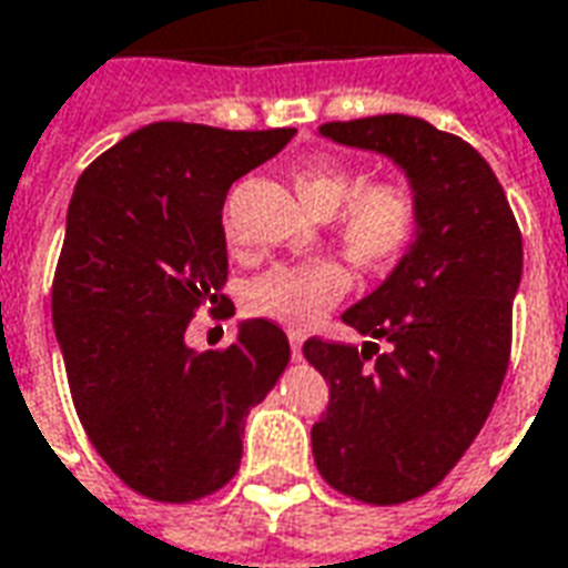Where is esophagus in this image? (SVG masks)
I'll use <instances>...</instances> for the list:
<instances>
[{
  "label": "esophagus",
  "mask_w": 568,
  "mask_h": 568,
  "mask_svg": "<svg viewBox=\"0 0 568 568\" xmlns=\"http://www.w3.org/2000/svg\"><path fill=\"white\" fill-rule=\"evenodd\" d=\"M288 344H292V356L301 358V344H304V332H288Z\"/></svg>",
  "instance_id": "1"
}]
</instances>
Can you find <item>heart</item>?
Masks as SVG:
<instances>
[{
	"mask_svg": "<svg viewBox=\"0 0 568 568\" xmlns=\"http://www.w3.org/2000/svg\"><path fill=\"white\" fill-rule=\"evenodd\" d=\"M297 197L310 212L334 219V234L362 271H383L405 255L419 227V197L402 179H377L362 185V175L337 158L320 154L292 173ZM353 288L341 261L313 258L273 267L248 285L246 307L258 320L285 328H310Z\"/></svg>",
	"mask_w": 568,
	"mask_h": 568,
	"instance_id": "heart-1",
	"label": "heart"
}]
</instances>
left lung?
<instances>
[{"mask_svg":"<svg viewBox=\"0 0 568 568\" xmlns=\"http://www.w3.org/2000/svg\"><path fill=\"white\" fill-rule=\"evenodd\" d=\"M320 133L393 158L419 197L405 258L344 313L368 344H304L332 386L313 426L320 475L358 501L398 505L438 487L487 423L511 358L524 240L496 173L459 136L410 115L332 121Z\"/></svg>","mask_w":568,"mask_h":568,"instance_id":"1","label":"left lung"}]
</instances>
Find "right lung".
Returning <instances> with one entry per match:
<instances>
[{"label":"right lung","mask_w":568,"mask_h":568,"mask_svg":"<svg viewBox=\"0 0 568 568\" xmlns=\"http://www.w3.org/2000/svg\"><path fill=\"white\" fill-rule=\"evenodd\" d=\"M295 130L158 121L103 151L69 200L51 310L88 438L130 489L194 501L240 468L243 423L288 365V337L240 322L224 349L185 344L194 313L231 320L222 206Z\"/></svg>","instance_id":"add662e5"}]
</instances>
